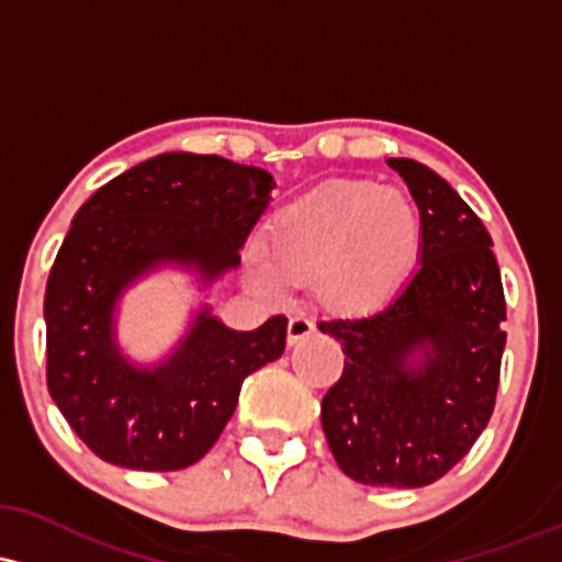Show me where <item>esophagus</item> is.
Wrapping results in <instances>:
<instances>
[{"mask_svg": "<svg viewBox=\"0 0 562 562\" xmlns=\"http://www.w3.org/2000/svg\"><path fill=\"white\" fill-rule=\"evenodd\" d=\"M312 333H314V319L310 317V314L295 312L291 317V323H288V341L299 344L301 338L312 336Z\"/></svg>", "mask_w": 562, "mask_h": 562, "instance_id": "obj_1", "label": "esophagus"}]
</instances>
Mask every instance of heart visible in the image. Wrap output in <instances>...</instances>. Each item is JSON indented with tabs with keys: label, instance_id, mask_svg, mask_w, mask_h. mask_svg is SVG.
I'll return each instance as SVG.
<instances>
[{
	"label": "heart",
	"instance_id": "heart-1",
	"mask_svg": "<svg viewBox=\"0 0 562 562\" xmlns=\"http://www.w3.org/2000/svg\"><path fill=\"white\" fill-rule=\"evenodd\" d=\"M418 232L416 207L400 189L328 183L271 221L269 250L252 248L250 267L271 291L314 274L328 304L355 310L384 299L403 280Z\"/></svg>",
	"mask_w": 562,
	"mask_h": 562
}]
</instances>
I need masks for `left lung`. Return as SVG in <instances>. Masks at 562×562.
Returning <instances> with one entry per match:
<instances>
[{
    "label": "left lung",
    "instance_id": "obj_1",
    "mask_svg": "<svg viewBox=\"0 0 562 562\" xmlns=\"http://www.w3.org/2000/svg\"><path fill=\"white\" fill-rule=\"evenodd\" d=\"M390 168L418 205V267L375 312L317 323L344 349L323 431L347 477L424 488L488 427L507 304L493 239L472 207L416 159L392 157Z\"/></svg>",
    "mask_w": 562,
    "mask_h": 562
}]
</instances>
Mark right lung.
<instances>
[{
  "label": "right lung",
  "mask_w": 562,
  "mask_h": 562,
  "mask_svg": "<svg viewBox=\"0 0 562 562\" xmlns=\"http://www.w3.org/2000/svg\"><path fill=\"white\" fill-rule=\"evenodd\" d=\"M271 189L274 178L252 165L170 151L111 178L74 215L45 291L47 390L103 461L187 470L215 446L243 381L285 351L288 317L232 330L207 304L154 366L116 341V304L140 277L178 267L211 285L237 269Z\"/></svg>",
  "instance_id": "obj_1"
}]
</instances>
